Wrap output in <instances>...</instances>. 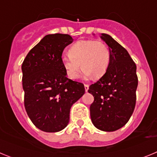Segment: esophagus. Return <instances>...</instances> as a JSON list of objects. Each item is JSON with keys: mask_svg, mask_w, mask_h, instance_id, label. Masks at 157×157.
I'll return each mask as SVG.
<instances>
[{"mask_svg": "<svg viewBox=\"0 0 157 157\" xmlns=\"http://www.w3.org/2000/svg\"><path fill=\"white\" fill-rule=\"evenodd\" d=\"M84 86H85V91H86V92H87V91H88V90H89V85H86V84H85V85H84Z\"/></svg>", "mask_w": 157, "mask_h": 157, "instance_id": "obj_1", "label": "esophagus"}]
</instances>
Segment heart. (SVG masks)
Wrapping results in <instances>:
<instances>
[{
	"mask_svg": "<svg viewBox=\"0 0 157 157\" xmlns=\"http://www.w3.org/2000/svg\"><path fill=\"white\" fill-rule=\"evenodd\" d=\"M68 52L61 62L67 76L72 80L78 77L81 65L85 77L99 78L105 74L110 63V51L103 41L81 40L72 45Z\"/></svg>",
	"mask_w": 157,
	"mask_h": 157,
	"instance_id": "1",
	"label": "heart"
}]
</instances>
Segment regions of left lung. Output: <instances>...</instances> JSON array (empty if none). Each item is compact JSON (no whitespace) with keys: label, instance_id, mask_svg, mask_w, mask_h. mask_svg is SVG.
Listing matches in <instances>:
<instances>
[{"label":"left lung","instance_id":"1","mask_svg":"<svg viewBox=\"0 0 157 157\" xmlns=\"http://www.w3.org/2000/svg\"><path fill=\"white\" fill-rule=\"evenodd\" d=\"M101 38L110 51L108 70L97 82L89 87L94 101L90 117L95 127L103 131H115L129 121L136 104L138 76L135 63L125 48L110 35Z\"/></svg>","mask_w":157,"mask_h":157}]
</instances>
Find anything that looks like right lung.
<instances>
[{
  "mask_svg": "<svg viewBox=\"0 0 157 157\" xmlns=\"http://www.w3.org/2000/svg\"><path fill=\"white\" fill-rule=\"evenodd\" d=\"M74 41L68 34H48L28 52L22 64L24 105L29 118L45 132L67 126L71 108L85 94L81 82L67 78L62 53Z\"/></svg>",
  "mask_w": 157,
  "mask_h": 157,
  "instance_id": "1",
  "label": "right lung"
}]
</instances>
